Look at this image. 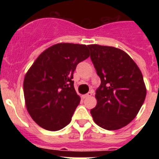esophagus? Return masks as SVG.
Listing matches in <instances>:
<instances>
[{
  "label": "esophagus",
  "mask_w": 159,
  "mask_h": 159,
  "mask_svg": "<svg viewBox=\"0 0 159 159\" xmlns=\"http://www.w3.org/2000/svg\"><path fill=\"white\" fill-rule=\"evenodd\" d=\"M92 95H93V92H88V94H86V95H83V98H84V99H87V98H88V97L92 96Z\"/></svg>",
  "instance_id": "1"
}]
</instances>
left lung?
Wrapping results in <instances>:
<instances>
[{
    "mask_svg": "<svg viewBox=\"0 0 159 159\" xmlns=\"http://www.w3.org/2000/svg\"><path fill=\"white\" fill-rule=\"evenodd\" d=\"M88 48L101 80L95 92L97 104L91 114L102 128L119 130L136 117L145 100L147 88L143 74L121 49L98 44H90Z\"/></svg>",
    "mask_w": 159,
    "mask_h": 159,
    "instance_id": "1",
    "label": "left lung"
}]
</instances>
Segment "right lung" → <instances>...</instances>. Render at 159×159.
<instances>
[{"instance_id":"1","label":"right lung","mask_w":159,"mask_h":159,"mask_svg":"<svg viewBox=\"0 0 159 159\" xmlns=\"http://www.w3.org/2000/svg\"><path fill=\"white\" fill-rule=\"evenodd\" d=\"M89 56L85 44L57 43L44 50L25 74L26 108L42 128L56 131L69 124L80 102L71 80L73 72Z\"/></svg>"}]
</instances>
